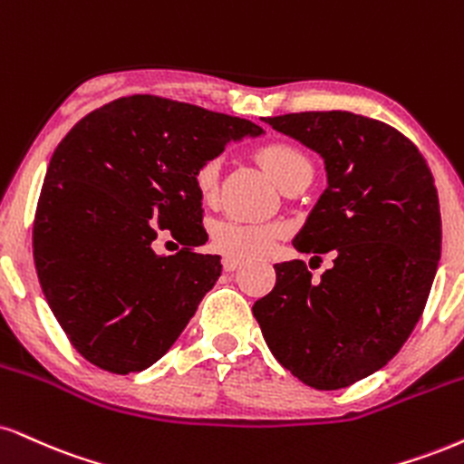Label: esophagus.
<instances>
[{
  "label": "esophagus",
  "mask_w": 464,
  "mask_h": 464,
  "mask_svg": "<svg viewBox=\"0 0 464 464\" xmlns=\"http://www.w3.org/2000/svg\"><path fill=\"white\" fill-rule=\"evenodd\" d=\"M242 266V259H237V256H225V259H222V267H225L227 272H233V270H237V267Z\"/></svg>",
  "instance_id": "esophagus-1"
}]
</instances>
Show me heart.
Returning <instances> with one entry per match:
<instances>
[{"instance_id":"1","label":"heart","mask_w":464,"mask_h":464,"mask_svg":"<svg viewBox=\"0 0 464 464\" xmlns=\"http://www.w3.org/2000/svg\"><path fill=\"white\" fill-rule=\"evenodd\" d=\"M261 164L276 179L281 188H287L303 175H314L311 161L300 149L287 142L266 144L259 150ZM197 186L200 197L211 198L218 186V161H208L197 170ZM285 233V227L276 222H256L239 216H227L211 227V244L216 250L237 259H256L276 246Z\"/></svg>"}]
</instances>
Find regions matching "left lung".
<instances>
[{
    "label": "left lung",
    "instance_id": "left-lung-1",
    "mask_svg": "<svg viewBox=\"0 0 464 464\" xmlns=\"http://www.w3.org/2000/svg\"><path fill=\"white\" fill-rule=\"evenodd\" d=\"M324 160L326 189L295 233L298 253H333L320 281L300 259L253 314L285 370L322 392L387 365L420 322L440 259L432 172L409 138L353 111L266 119Z\"/></svg>",
    "mask_w": 464,
    "mask_h": 464
}]
</instances>
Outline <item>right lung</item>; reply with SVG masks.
<instances>
[{"instance_id": "right-lung-1", "label": "right lung", "mask_w": 464, "mask_h": 464, "mask_svg": "<svg viewBox=\"0 0 464 464\" xmlns=\"http://www.w3.org/2000/svg\"><path fill=\"white\" fill-rule=\"evenodd\" d=\"M264 130L237 116L133 94L91 111L53 150L38 198L34 264L66 337L92 365L160 361L216 285L197 170ZM158 227L184 248L152 250Z\"/></svg>"}]
</instances>
